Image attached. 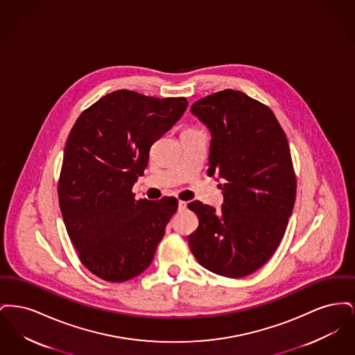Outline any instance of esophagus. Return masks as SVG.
<instances>
[{
  "instance_id": "1",
  "label": "esophagus",
  "mask_w": 355,
  "mask_h": 355,
  "mask_svg": "<svg viewBox=\"0 0 355 355\" xmlns=\"http://www.w3.org/2000/svg\"><path fill=\"white\" fill-rule=\"evenodd\" d=\"M186 206H187V205H186L185 201H178V210H180V211L185 210Z\"/></svg>"
}]
</instances>
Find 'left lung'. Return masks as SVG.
Listing matches in <instances>:
<instances>
[{"instance_id":"1","label":"left lung","mask_w":355,"mask_h":355,"mask_svg":"<svg viewBox=\"0 0 355 355\" xmlns=\"http://www.w3.org/2000/svg\"><path fill=\"white\" fill-rule=\"evenodd\" d=\"M210 133L207 175L222 180L220 211L187 205L198 227L187 236L198 263L227 278L262 268L277 250L291 216L297 181L286 135L270 107L226 89L191 105Z\"/></svg>"}]
</instances>
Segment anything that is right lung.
<instances>
[{
	"label": "right lung",
	"instance_id": "right-lung-1",
	"mask_svg": "<svg viewBox=\"0 0 355 355\" xmlns=\"http://www.w3.org/2000/svg\"><path fill=\"white\" fill-rule=\"evenodd\" d=\"M185 97L155 98L132 90L103 96L77 119L65 145L58 202L85 268L125 282L152 263L178 200H135L153 144L182 117Z\"/></svg>",
	"mask_w": 355,
	"mask_h": 355
}]
</instances>
